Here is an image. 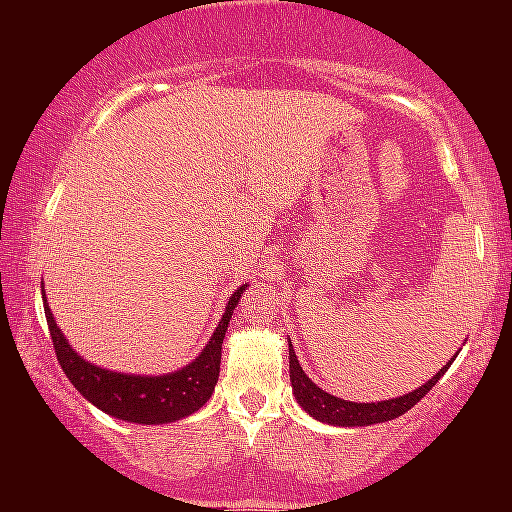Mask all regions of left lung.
Here are the masks:
<instances>
[{
    "label": "left lung",
    "instance_id": "8db88e82",
    "mask_svg": "<svg viewBox=\"0 0 512 512\" xmlns=\"http://www.w3.org/2000/svg\"><path fill=\"white\" fill-rule=\"evenodd\" d=\"M457 359V354L452 356L450 361L445 363L443 368L438 370L436 375L431 377L429 382L417 387L415 391H408V394L398 396V398H389V401H377V403H354V401H345V398L331 396L328 391L319 389L314 384L303 368H300L298 356L293 352V345L289 340V375H291V387H293V396L300 408H303L307 415L319 419V422L331 424V426H370V424H380V422H389V419H396L408 412L410 408L422 401V398L429 394L440 377L445 375V370L452 366V361Z\"/></svg>",
    "mask_w": 512,
    "mask_h": 512
}]
</instances>
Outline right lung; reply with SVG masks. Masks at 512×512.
Instances as JSON below:
<instances>
[{
    "instance_id": "right-lung-1",
    "label": "right lung",
    "mask_w": 512,
    "mask_h": 512,
    "mask_svg": "<svg viewBox=\"0 0 512 512\" xmlns=\"http://www.w3.org/2000/svg\"><path fill=\"white\" fill-rule=\"evenodd\" d=\"M244 289H247V284H242L228 298L226 312H223L219 326H216L207 345L202 347V352L184 368L163 375L116 373V370L100 368L86 361L81 354H76L65 333L55 324L44 289H41V298H44L48 331H51L58 363L83 398H88L95 408L116 419H123V422L170 424L198 412L212 398V391L219 382L223 338H226L228 321L233 317V310L240 303Z\"/></svg>"
}]
</instances>
